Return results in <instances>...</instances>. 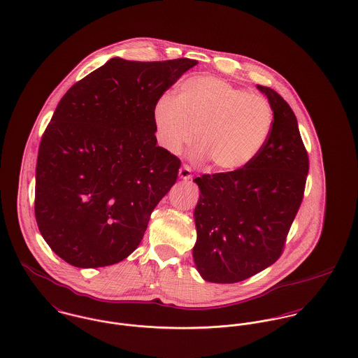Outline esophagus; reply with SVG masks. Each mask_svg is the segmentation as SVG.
<instances>
[{"instance_id":"obj_1","label":"esophagus","mask_w":358,"mask_h":358,"mask_svg":"<svg viewBox=\"0 0 358 358\" xmlns=\"http://www.w3.org/2000/svg\"><path fill=\"white\" fill-rule=\"evenodd\" d=\"M178 176H180V178H182L185 181L191 180L192 178V169L188 165L181 166V169L178 171Z\"/></svg>"}]
</instances>
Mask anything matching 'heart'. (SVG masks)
<instances>
[{
  "mask_svg": "<svg viewBox=\"0 0 358 358\" xmlns=\"http://www.w3.org/2000/svg\"><path fill=\"white\" fill-rule=\"evenodd\" d=\"M155 122L167 151L180 154L194 136L197 158L220 171H236L260 155L275 115L262 95L218 78L196 76L181 83L176 98L158 101Z\"/></svg>",
  "mask_w": 358,
  "mask_h": 358,
  "instance_id": "b5f03b06",
  "label": "heart"
}]
</instances>
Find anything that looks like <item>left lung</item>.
I'll return each mask as SVG.
<instances>
[{
	"instance_id": "8db88e82",
	"label": "left lung",
	"mask_w": 358,
	"mask_h": 358,
	"mask_svg": "<svg viewBox=\"0 0 358 358\" xmlns=\"http://www.w3.org/2000/svg\"><path fill=\"white\" fill-rule=\"evenodd\" d=\"M257 88L275 115L260 155L240 170L193 180L200 189L193 260L214 283L241 282L274 264L303 201L309 159L297 118L273 88Z\"/></svg>"
}]
</instances>
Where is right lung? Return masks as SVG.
<instances>
[{"label": "right lung", "mask_w": 358, "mask_h": 358, "mask_svg": "<svg viewBox=\"0 0 358 358\" xmlns=\"http://www.w3.org/2000/svg\"><path fill=\"white\" fill-rule=\"evenodd\" d=\"M196 64L115 57L61 98L39 144L35 218L66 263L105 267L138 248L181 166L157 145L155 106Z\"/></svg>", "instance_id": "obj_1"}]
</instances>
